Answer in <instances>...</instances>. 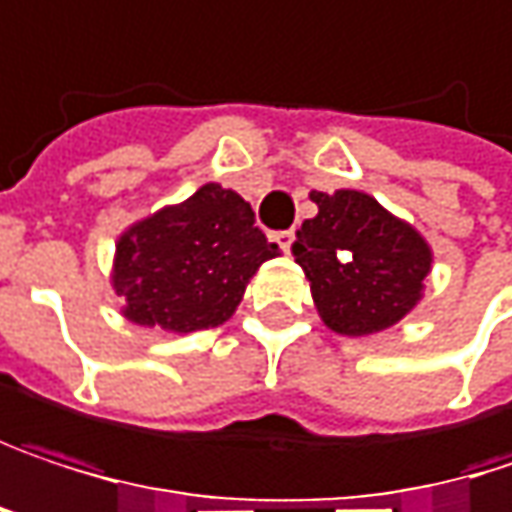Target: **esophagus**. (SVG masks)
<instances>
[{"instance_id":"esophagus-1","label":"esophagus","mask_w":512,"mask_h":512,"mask_svg":"<svg viewBox=\"0 0 512 512\" xmlns=\"http://www.w3.org/2000/svg\"><path fill=\"white\" fill-rule=\"evenodd\" d=\"M274 241H277V244H280V247H283V250H291V241H294V229H283V232H277V235H274Z\"/></svg>"}]
</instances>
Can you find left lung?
I'll return each instance as SVG.
<instances>
[{"instance_id": "left-lung-1", "label": "left lung", "mask_w": 512, "mask_h": 512, "mask_svg": "<svg viewBox=\"0 0 512 512\" xmlns=\"http://www.w3.org/2000/svg\"><path fill=\"white\" fill-rule=\"evenodd\" d=\"M309 200L318 215L300 224L291 253L321 321L339 336H371L407 318L433 268L427 238L365 191H312Z\"/></svg>"}]
</instances>
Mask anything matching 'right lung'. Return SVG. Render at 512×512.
<instances>
[{
  "mask_svg": "<svg viewBox=\"0 0 512 512\" xmlns=\"http://www.w3.org/2000/svg\"><path fill=\"white\" fill-rule=\"evenodd\" d=\"M280 256L250 203L218 182L164 206L117 235L111 288L123 318L167 333L218 327L238 309L262 262Z\"/></svg>",
  "mask_w": 512,
  "mask_h": 512,
  "instance_id": "obj_1",
  "label": "right lung"
}]
</instances>
